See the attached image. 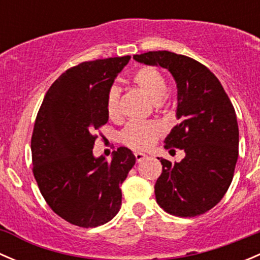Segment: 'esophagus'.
<instances>
[{"label":"esophagus","instance_id":"esophagus-1","mask_svg":"<svg viewBox=\"0 0 260 260\" xmlns=\"http://www.w3.org/2000/svg\"><path fill=\"white\" fill-rule=\"evenodd\" d=\"M135 157H136V161H137L138 164H140V162H142L143 159H146V158H147V154H145V153H141V152H136V153H135Z\"/></svg>","mask_w":260,"mask_h":260}]
</instances>
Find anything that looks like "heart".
<instances>
[{
  "label": "heart",
  "instance_id": "1",
  "mask_svg": "<svg viewBox=\"0 0 260 260\" xmlns=\"http://www.w3.org/2000/svg\"><path fill=\"white\" fill-rule=\"evenodd\" d=\"M135 85L148 96L152 103H161L167 94V83L164 75L151 67L141 68L132 78ZM107 113L109 118L115 119L119 117V89L111 86L106 99ZM162 127L157 122H131L125 125L120 133V138L124 145L135 149L149 148L157 138L161 136Z\"/></svg>",
  "mask_w": 260,
  "mask_h": 260
}]
</instances>
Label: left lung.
I'll return each mask as SVG.
<instances>
[{
	"instance_id": "8db88e82",
	"label": "left lung",
	"mask_w": 260,
	"mask_h": 260,
	"mask_svg": "<svg viewBox=\"0 0 260 260\" xmlns=\"http://www.w3.org/2000/svg\"><path fill=\"white\" fill-rule=\"evenodd\" d=\"M141 64L167 69L176 81L180 120L165 148L185 151L181 162L161 158L157 204L176 216H198L214 208L232 183L239 148L237 114L219 79L196 60L170 51L135 55ZM159 159V158H158Z\"/></svg>"
}]
</instances>
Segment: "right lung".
<instances>
[{"label": "right lung", "mask_w": 260, "mask_h": 260, "mask_svg": "<svg viewBox=\"0 0 260 260\" xmlns=\"http://www.w3.org/2000/svg\"><path fill=\"white\" fill-rule=\"evenodd\" d=\"M131 56L86 61L68 69L46 91L35 120L34 176L48 205L64 220L95 228L122 205L120 185L136 164L127 147L111 161L95 157L94 132L108 122L106 99Z\"/></svg>", "instance_id": "right-lung-1"}]
</instances>
